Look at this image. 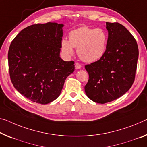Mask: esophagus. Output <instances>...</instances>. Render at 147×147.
I'll return each mask as SVG.
<instances>
[{"label": "esophagus", "instance_id": "obj_1", "mask_svg": "<svg viewBox=\"0 0 147 147\" xmlns=\"http://www.w3.org/2000/svg\"><path fill=\"white\" fill-rule=\"evenodd\" d=\"M75 67H76V69H80L81 67V65L80 64H79V63H76V64H75Z\"/></svg>", "mask_w": 147, "mask_h": 147}]
</instances>
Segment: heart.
I'll return each instance as SVG.
<instances>
[{"label": "heart", "mask_w": 147, "mask_h": 147, "mask_svg": "<svg viewBox=\"0 0 147 147\" xmlns=\"http://www.w3.org/2000/svg\"><path fill=\"white\" fill-rule=\"evenodd\" d=\"M108 36L100 28L81 27L69 33V40L61 42L62 53L67 56L72 55L77 49L79 57L85 62H94L102 57L107 48Z\"/></svg>", "instance_id": "1"}]
</instances>
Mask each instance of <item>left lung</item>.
<instances>
[{
    "label": "left lung",
    "instance_id": "1",
    "mask_svg": "<svg viewBox=\"0 0 147 147\" xmlns=\"http://www.w3.org/2000/svg\"><path fill=\"white\" fill-rule=\"evenodd\" d=\"M107 49L102 57L85 66L89 80L87 96L94 102L105 104L123 95L134 82L139 57L136 40L122 25L107 22Z\"/></svg>",
    "mask_w": 147,
    "mask_h": 147
}]
</instances>
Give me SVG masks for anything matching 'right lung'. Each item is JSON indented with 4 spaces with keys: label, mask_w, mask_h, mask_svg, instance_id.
I'll return each instance as SVG.
<instances>
[{
    "label": "right lung",
    "mask_w": 147,
    "mask_h": 147,
    "mask_svg": "<svg viewBox=\"0 0 147 147\" xmlns=\"http://www.w3.org/2000/svg\"><path fill=\"white\" fill-rule=\"evenodd\" d=\"M63 26L52 22L28 26L9 47L11 81L20 94L33 102L46 105L55 100L67 77L74 71V61L60 57Z\"/></svg>",
    "instance_id": "obj_1"
}]
</instances>
